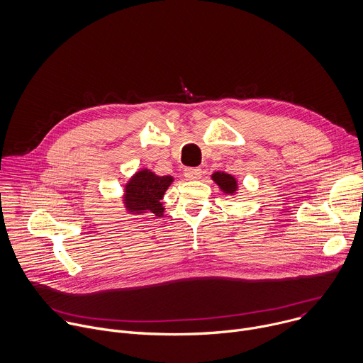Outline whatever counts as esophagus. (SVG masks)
<instances>
[{
    "instance_id": "1",
    "label": "esophagus",
    "mask_w": 363,
    "mask_h": 363,
    "mask_svg": "<svg viewBox=\"0 0 363 363\" xmlns=\"http://www.w3.org/2000/svg\"><path fill=\"white\" fill-rule=\"evenodd\" d=\"M184 177L189 180H199L201 177V169L199 167H187L184 170Z\"/></svg>"
}]
</instances>
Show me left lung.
Masks as SVG:
<instances>
[{
    "label": "left lung",
    "mask_w": 363,
    "mask_h": 363,
    "mask_svg": "<svg viewBox=\"0 0 363 363\" xmlns=\"http://www.w3.org/2000/svg\"><path fill=\"white\" fill-rule=\"evenodd\" d=\"M211 179L226 194H235L238 191V182L232 174H228L225 172H216L211 174Z\"/></svg>",
    "instance_id": "8db88e82"
}]
</instances>
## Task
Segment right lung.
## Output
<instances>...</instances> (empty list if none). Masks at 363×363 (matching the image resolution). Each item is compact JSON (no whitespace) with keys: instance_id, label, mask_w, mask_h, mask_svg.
I'll list each match as a JSON object with an SVG mask.
<instances>
[{"instance_id":"right-lung-1","label":"right lung","mask_w":363,"mask_h":363,"mask_svg":"<svg viewBox=\"0 0 363 363\" xmlns=\"http://www.w3.org/2000/svg\"><path fill=\"white\" fill-rule=\"evenodd\" d=\"M173 180L172 176H157L149 169L137 172L124 187L123 201L127 211L133 214L152 213L159 217L163 216L162 199Z\"/></svg>"}]
</instances>
